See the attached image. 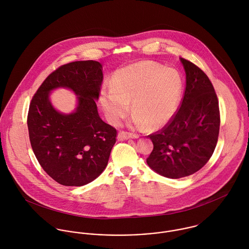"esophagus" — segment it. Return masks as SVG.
<instances>
[{
    "label": "esophagus",
    "mask_w": 249,
    "mask_h": 249,
    "mask_svg": "<svg viewBox=\"0 0 249 249\" xmlns=\"http://www.w3.org/2000/svg\"><path fill=\"white\" fill-rule=\"evenodd\" d=\"M139 136L133 133L125 132V131H120L118 133V139L119 140H127V139H137Z\"/></svg>",
    "instance_id": "1"
}]
</instances>
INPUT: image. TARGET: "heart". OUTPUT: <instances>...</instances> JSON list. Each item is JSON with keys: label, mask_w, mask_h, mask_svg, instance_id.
Instances as JSON below:
<instances>
[{"label": "heart", "mask_w": 249, "mask_h": 249, "mask_svg": "<svg viewBox=\"0 0 249 249\" xmlns=\"http://www.w3.org/2000/svg\"><path fill=\"white\" fill-rule=\"evenodd\" d=\"M182 78L177 70L141 61L115 71L111 89H103L100 103L107 120L118 124L129 111L137 129L159 128L175 116L182 94Z\"/></svg>", "instance_id": "heart-1"}]
</instances>
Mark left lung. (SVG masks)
Returning <instances> with one entry per match:
<instances>
[{
  "label": "left lung",
  "mask_w": 249,
  "mask_h": 249,
  "mask_svg": "<svg viewBox=\"0 0 249 249\" xmlns=\"http://www.w3.org/2000/svg\"><path fill=\"white\" fill-rule=\"evenodd\" d=\"M186 72L181 106L160 130L148 135L153 149L146 158L150 169L165 178H185L199 171L217 142L220 117L216 94L206 73L180 57Z\"/></svg>",
  "instance_id": "1"
}]
</instances>
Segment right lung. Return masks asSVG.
<instances>
[{
    "label": "right lung",
    "instance_id": "right-lung-1",
    "mask_svg": "<svg viewBox=\"0 0 249 249\" xmlns=\"http://www.w3.org/2000/svg\"><path fill=\"white\" fill-rule=\"evenodd\" d=\"M104 74L94 60L74 61L53 71L40 85L30 105V141L43 170L64 186H83L107 168L117 130L98 113ZM68 88L78 96V106L70 114L54 109L49 93Z\"/></svg>",
    "mask_w": 249,
    "mask_h": 249
}]
</instances>
